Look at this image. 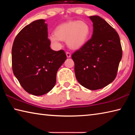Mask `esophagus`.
Returning <instances> with one entry per match:
<instances>
[{"label": "esophagus", "instance_id": "esophagus-1", "mask_svg": "<svg viewBox=\"0 0 135 135\" xmlns=\"http://www.w3.org/2000/svg\"><path fill=\"white\" fill-rule=\"evenodd\" d=\"M66 55H67V58H70V57H71V54L70 53V52H66Z\"/></svg>", "mask_w": 135, "mask_h": 135}]
</instances>
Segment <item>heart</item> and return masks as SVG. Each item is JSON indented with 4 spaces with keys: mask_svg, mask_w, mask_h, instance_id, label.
Wrapping results in <instances>:
<instances>
[{
    "mask_svg": "<svg viewBox=\"0 0 135 135\" xmlns=\"http://www.w3.org/2000/svg\"><path fill=\"white\" fill-rule=\"evenodd\" d=\"M54 34L49 36V40L52 43L58 45L60 40L67 41L70 48L78 49L88 41L90 34V27L85 21H70L56 27Z\"/></svg>",
    "mask_w": 135,
    "mask_h": 135,
    "instance_id": "b5f03b06",
    "label": "heart"
}]
</instances>
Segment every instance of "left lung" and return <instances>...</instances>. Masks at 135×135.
<instances>
[{
    "label": "left lung",
    "mask_w": 135,
    "mask_h": 135,
    "mask_svg": "<svg viewBox=\"0 0 135 135\" xmlns=\"http://www.w3.org/2000/svg\"><path fill=\"white\" fill-rule=\"evenodd\" d=\"M93 35L83 46L72 54L77 81L90 90L103 88L117 76L122 58L119 36L99 16H91Z\"/></svg>",
    "instance_id": "left-lung-1"
}]
</instances>
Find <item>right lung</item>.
<instances>
[{"label": "right lung", "instance_id": "obj_1", "mask_svg": "<svg viewBox=\"0 0 135 135\" xmlns=\"http://www.w3.org/2000/svg\"><path fill=\"white\" fill-rule=\"evenodd\" d=\"M45 22L38 20L24 27L15 37L12 48L13 74L27 92L36 96L52 90L56 73L67 59L64 51L51 49Z\"/></svg>", "mask_w": 135, "mask_h": 135}]
</instances>
